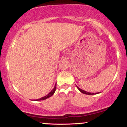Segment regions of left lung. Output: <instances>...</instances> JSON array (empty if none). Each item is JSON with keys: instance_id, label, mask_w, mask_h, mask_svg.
<instances>
[{"instance_id": "obj_1", "label": "left lung", "mask_w": 127, "mask_h": 127, "mask_svg": "<svg viewBox=\"0 0 127 127\" xmlns=\"http://www.w3.org/2000/svg\"><path fill=\"white\" fill-rule=\"evenodd\" d=\"M76 87H77V86H76ZM77 88L78 89V90H79V91L81 92V93H84V94H86V95H95V94H97V93H99V92H98V93H90V92H86V91H84V90H82V89H81L80 88H79L78 87H77Z\"/></svg>"}]
</instances>
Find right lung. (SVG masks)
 Masks as SVG:
<instances>
[{"label":"right lung","instance_id":"right-lung-1","mask_svg":"<svg viewBox=\"0 0 127 127\" xmlns=\"http://www.w3.org/2000/svg\"><path fill=\"white\" fill-rule=\"evenodd\" d=\"M56 86H57V84H55V87H54V88L53 89V90H51V92L49 93L48 95H47L46 96H44V97H41V98H40V99H35V101H41V100H44V99H48L49 97L52 96L54 94V93H55V90H56Z\"/></svg>","mask_w":127,"mask_h":127}]
</instances>
